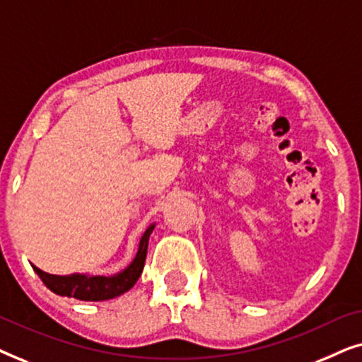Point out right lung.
<instances>
[{
  "label": "right lung",
  "instance_id": "obj_1",
  "mask_svg": "<svg viewBox=\"0 0 362 362\" xmlns=\"http://www.w3.org/2000/svg\"><path fill=\"white\" fill-rule=\"evenodd\" d=\"M155 229V224H151L143 234L140 240V247H138L135 260L122 270L120 274L112 276H86V275H67L59 276L51 275L42 272L37 267H34V272L42 280V284L47 286L49 290L54 291L56 295L61 296H71V298H77L82 301H103L115 298V296L125 293L136 284L140 279L143 267H145L146 260V250H148V239H150L151 232Z\"/></svg>",
  "mask_w": 362,
  "mask_h": 362
}]
</instances>
